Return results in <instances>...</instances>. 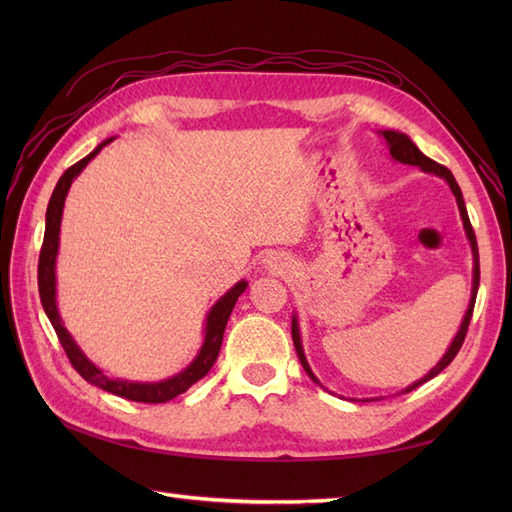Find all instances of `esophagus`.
<instances>
[{
  "instance_id": "obj_1",
  "label": "esophagus",
  "mask_w": 512,
  "mask_h": 512,
  "mask_svg": "<svg viewBox=\"0 0 512 512\" xmlns=\"http://www.w3.org/2000/svg\"><path fill=\"white\" fill-rule=\"evenodd\" d=\"M262 264H264V268L268 270L270 275H288L290 270H292L288 259L284 255H279V253H268L264 257Z\"/></svg>"
}]
</instances>
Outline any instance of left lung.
I'll use <instances>...</instances> for the list:
<instances>
[{
	"mask_svg": "<svg viewBox=\"0 0 512 512\" xmlns=\"http://www.w3.org/2000/svg\"><path fill=\"white\" fill-rule=\"evenodd\" d=\"M380 136L385 138V143H387L389 154H391V158H394L396 162H402V165H411V167H420L424 173H433V176H440L442 180H447V184H449L451 191H453V195H455V202H458V209H460V217H462V224H464V233H466V239H469L471 250H473V288H471V301H469V310H466L464 319H462V323H460V330H458V334H455V339L451 341L449 350L444 352V356L440 358L438 365L433 367L427 376L420 378V380H416V383H413V385H409V387L402 389V394H409V391H413V389H416V387H420L422 383H427V380H431L433 376H438L444 367H449V363L453 361L455 354L460 352V347H462V343H464V336H466V330H469V323H471V317H473V308H475L477 288H480V255H477V242H475V233H473V226H471V222H469V213H466V206H464L462 191H460V187H458V182H455L453 173H451L447 167H442V165H438V162H433L431 158L424 156L422 151H420L416 145H413V140H411L407 134H402V132H394V129H383V132H380ZM292 343H295L297 356H299V361H301L303 369H306V374H308V376L314 380V383L321 385V383H319V378L314 376V372H312L310 365H308V358H306V354H303V345H301V330H299L297 314H292ZM321 387H323V385H321ZM367 400H372V398H363L361 402H367Z\"/></svg>",
	"mask_w": 512,
	"mask_h": 512,
	"instance_id": "obj_1",
	"label": "left lung"
}]
</instances>
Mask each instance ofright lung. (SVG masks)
<instances>
[{
    "mask_svg": "<svg viewBox=\"0 0 512 512\" xmlns=\"http://www.w3.org/2000/svg\"><path fill=\"white\" fill-rule=\"evenodd\" d=\"M110 143H112V138L103 140V143L96 147L92 154H88L83 160L76 162V165H72L59 178L57 187H54V191H52V198L48 202V211H46V235H43V246H41V255H39V273H37L39 275V297H41V306H43V310H46L54 332H57V336H59L65 354H68V358H70L72 367L85 380H88V383L110 391V394L134 400V402H167L171 398L184 394V391H187L191 385H195L200 378L209 374V369L217 361V354H220L228 317H231L235 301L246 290L248 281H244V279L237 281V284L228 290L224 297L215 301V306L209 310V314H206L204 343L200 347V352L187 367L182 369L180 374L171 376L167 380H160V383H134V380L107 376L103 369L96 367L90 358L81 352V347L76 345L72 334L65 330V325L61 321V314L57 308V253H59V233H61L65 195H68L74 178L79 176V173L88 167V162L96 154H99L105 145H110Z\"/></svg>",
    "mask_w": 512,
    "mask_h": 512,
    "instance_id": "add662e5",
    "label": "right lung"
}]
</instances>
